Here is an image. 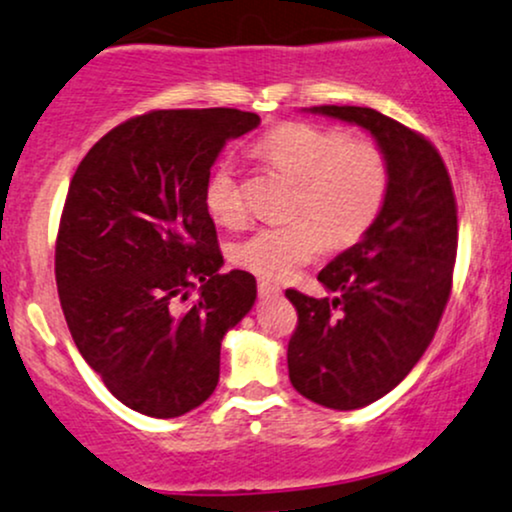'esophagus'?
<instances>
[{
  "label": "esophagus",
  "instance_id": "1",
  "mask_svg": "<svg viewBox=\"0 0 512 512\" xmlns=\"http://www.w3.org/2000/svg\"><path fill=\"white\" fill-rule=\"evenodd\" d=\"M280 285L273 280H266V278H258V294L261 297H275V294H280Z\"/></svg>",
  "mask_w": 512,
  "mask_h": 512
}]
</instances>
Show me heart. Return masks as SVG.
I'll return each mask as SVG.
<instances>
[{
  "instance_id": "1",
  "label": "heart",
  "mask_w": 512,
  "mask_h": 512,
  "mask_svg": "<svg viewBox=\"0 0 512 512\" xmlns=\"http://www.w3.org/2000/svg\"><path fill=\"white\" fill-rule=\"evenodd\" d=\"M256 158L292 179L287 225L258 227L234 244V266L266 280H285L330 246H350L371 230L390 194V160L374 138H347L340 129L282 122L261 136ZM210 218L239 227L246 218L242 184L220 162L206 186Z\"/></svg>"
}]
</instances>
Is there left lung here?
I'll return each instance as SVG.
<instances>
[{
	"label": "left lung",
	"instance_id": "obj_1",
	"mask_svg": "<svg viewBox=\"0 0 512 512\" xmlns=\"http://www.w3.org/2000/svg\"><path fill=\"white\" fill-rule=\"evenodd\" d=\"M311 112L362 126L386 150L390 194L362 242L318 273L335 297L287 290L290 381L316 405L359 410L390 393L434 340L453 290L458 203L434 143L371 107Z\"/></svg>",
	"mask_w": 512,
	"mask_h": 512
}]
</instances>
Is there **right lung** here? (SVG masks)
<instances>
[{
  "instance_id": "1",
  "label": "right lung",
  "mask_w": 512,
  "mask_h": 512,
  "mask_svg": "<svg viewBox=\"0 0 512 512\" xmlns=\"http://www.w3.org/2000/svg\"><path fill=\"white\" fill-rule=\"evenodd\" d=\"M258 114L153 110L114 126L78 162L54 278L78 352L131 410L172 419L213 395L220 342L249 314L256 278L220 273L210 167Z\"/></svg>"
}]
</instances>
